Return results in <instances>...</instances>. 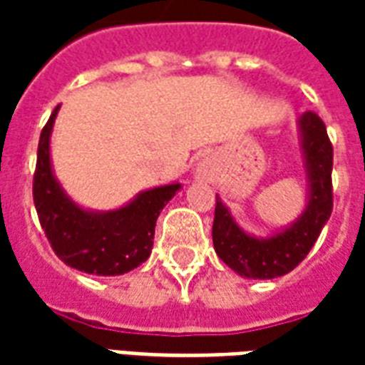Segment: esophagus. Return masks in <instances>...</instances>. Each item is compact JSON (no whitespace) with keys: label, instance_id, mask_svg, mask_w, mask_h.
<instances>
[{"label":"esophagus","instance_id":"34e87169","mask_svg":"<svg viewBox=\"0 0 365 365\" xmlns=\"http://www.w3.org/2000/svg\"><path fill=\"white\" fill-rule=\"evenodd\" d=\"M205 176H206V174H205Z\"/></svg>","mask_w":365,"mask_h":365}]
</instances>
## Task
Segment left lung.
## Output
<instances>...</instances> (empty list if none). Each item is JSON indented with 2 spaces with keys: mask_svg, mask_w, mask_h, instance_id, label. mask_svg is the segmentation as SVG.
I'll return each mask as SVG.
<instances>
[{
  "mask_svg": "<svg viewBox=\"0 0 365 365\" xmlns=\"http://www.w3.org/2000/svg\"><path fill=\"white\" fill-rule=\"evenodd\" d=\"M303 151L307 172L311 180V193L305 214L292 227L277 237L259 240L250 237L231 220L229 210L216 197V212L212 225V239L216 254L235 272L246 278H277L294 271L311 252L322 227L334 210V145L329 142L326 125L314 111L301 117Z\"/></svg>",
  "mask_w": 365,
  "mask_h": 365,
  "instance_id": "left-lung-1",
  "label": "left lung"
}]
</instances>
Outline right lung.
Segmentation results:
<instances>
[{"instance_id":"right-lung-1","label":"right lung","mask_w":365,"mask_h":365,"mask_svg":"<svg viewBox=\"0 0 365 365\" xmlns=\"http://www.w3.org/2000/svg\"><path fill=\"white\" fill-rule=\"evenodd\" d=\"M56 111L58 106L43 126L34 172V205L51 248L66 265L88 274L113 277L132 271L151 254L157 217L180 183L143 191L115 212H85L66 197L51 170L48 136Z\"/></svg>"}]
</instances>
